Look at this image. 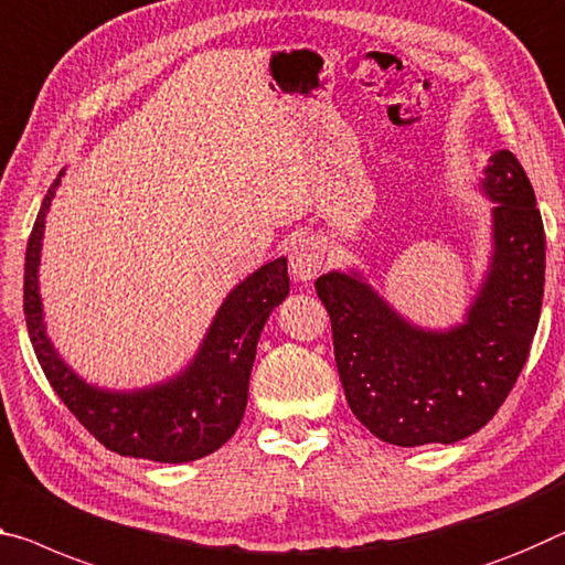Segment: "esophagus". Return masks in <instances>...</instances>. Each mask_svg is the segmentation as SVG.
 <instances>
[{
    "instance_id": "obj_1",
    "label": "esophagus",
    "mask_w": 565,
    "mask_h": 565,
    "mask_svg": "<svg viewBox=\"0 0 565 565\" xmlns=\"http://www.w3.org/2000/svg\"><path fill=\"white\" fill-rule=\"evenodd\" d=\"M324 266V248L317 238H299L289 250V271L297 281L317 279Z\"/></svg>"
}]
</instances>
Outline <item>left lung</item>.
Wrapping results in <instances>:
<instances>
[{
    "mask_svg": "<svg viewBox=\"0 0 565 565\" xmlns=\"http://www.w3.org/2000/svg\"><path fill=\"white\" fill-rule=\"evenodd\" d=\"M492 256L465 321L415 327L360 271H329L317 294L331 319L334 360L356 419L374 437L417 447L458 443L486 427L531 352L545 284V234L535 193L510 150L490 158Z\"/></svg>",
    "mask_w": 565,
    "mask_h": 565,
    "instance_id": "8db88e82",
    "label": "left lung"
}]
</instances>
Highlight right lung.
<instances>
[{
	"label": "right lung",
	"instance_id": "1",
	"mask_svg": "<svg viewBox=\"0 0 565 565\" xmlns=\"http://www.w3.org/2000/svg\"><path fill=\"white\" fill-rule=\"evenodd\" d=\"M62 175L65 170L44 195L24 256V319L44 377L87 433L125 458L191 462L216 452L244 419L250 366L266 319L289 297L286 258L256 268L228 294L199 352L175 377L130 392L100 390L62 362L44 329L40 250L44 216Z\"/></svg>",
	"mask_w": 565,
	"mask_h": 565
}]
</instances>
